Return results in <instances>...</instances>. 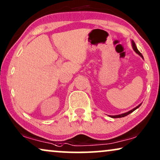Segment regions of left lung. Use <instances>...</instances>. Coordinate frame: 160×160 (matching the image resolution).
Returning a JSON list of instances; mask_svg holds the SVG:
<instances>
[{"label":"left lung","mask_w":160,"mask_h":160,"mask_svg":"<svg viewBox=\"0 0 160 160\" xmlns=\"http://www.w3.org/2000/svg\"><path fill=\"white\" fill-rule=\"evenodd\" d=\"M132 48H133V50H135V52L136 53H138V54L139 55L140 57H142V58H143V57H142V55L141 54V53H140V52H139V50H138L137 47H136V45H135V42H134V41H132ZM141 104H142V103H141ZM141 104H140V105H138L137 107L135 108H134V109H132V110H129V111H128V112H124V113H122V114H120V115H116V116H110V117H111V118H122V117L126 116H127V115L130 114L131 112H132L134 111V110H135L136 109H138V108H139L140 105H141Z\"/></svg>","instance_id":"obj_1"}]
</instances>
